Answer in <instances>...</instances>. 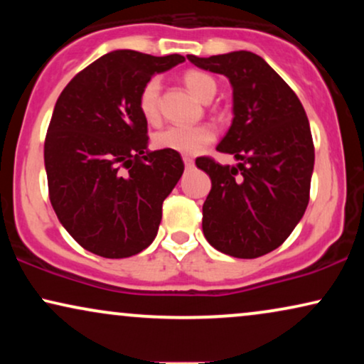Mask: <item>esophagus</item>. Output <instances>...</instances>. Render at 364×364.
<instances>
[{
    "label": "esophagus",
    "mask_w": 364,
    "mask_h": 364,
    "mask_svg": "<svg viewBox=\"0 0 364 364\" xmlns=\"http://www.w3.org/2000/svg\"><path fill=\"white\" fill-rule=\"evenodd\" d=\"M182 161H183V164H186V167L187 168H192L193 167V161H192V157H182Z\"/></svg>",
    "instance_id": "1"
}]
</instances>
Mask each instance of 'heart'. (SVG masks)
I'll return each mask as SVG.
<instances>
[{
	"instance_id": "obj_1",
	"label": "heart",
	"mask_w": 364,
	"mask_h": 364,
	"mask_svg": "<svg viewBox=\"0 0 364 364\" xmlns=\"http://www.w3.org/2000/svg\"><path fill=\"white\" fill-rule=\"evenodd\" d=\"M183 84L193 97L200 102H210L217 92V82L212 76L200 71H187L183 74ZM161 79L152 77L142 87L139 96V109L149 122L157 121L159 99H161ZM215 139V131L210 126L181 127L171 126L157 132L154 137V146L162 151H171L186 156H196L203 151Z\"/></svg>"
}]
</instances>
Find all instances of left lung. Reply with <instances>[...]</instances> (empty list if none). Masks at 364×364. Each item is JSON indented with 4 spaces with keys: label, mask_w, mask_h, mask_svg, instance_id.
I'll list each match as a JSON object with an SVG mask.
<instances>
[{
    "label": "left lung",
    "mask_w": 364,
    "mask_h": 364,
    "mask_svg": "<svg viewBox=\"0 0 364 364\" xmlns=\"http://www.w3.org/2000/svg\"><path fill=\"white\" fill-rule=\"evenodd\" d=\"M187 59L223 74L233 94L232 126L217 151L232 154L238 164L196 161L212 181L202 207L203 235L225 255L262 257L287 240L306 210L315 166L306 112L290 86L255 53L188 54Z\"/></svg>",
    "instance_id": "left-lung-1"
}]
</instances>
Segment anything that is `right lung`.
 Instances as JSON below:
<instances>
[{
    "label": "right lung",
    "mask_w": 364,
    "mask_h": 364,
    "mask_svg": "<svg viewBox=\"0 0 364 364\" xmlns=\"http://www.w3.org/2000/svg\"><path fill=\"white\" fill-rule=\"evenodd\" d=\"M183 61L111 51L73 77L54 106L44 142L49 198L69 235L99 257L137 255L157 235L183 162L177 152L149 151L139 96Z\"/></svg>",
    "instance_id": "add662e5"
}]
</instances>
